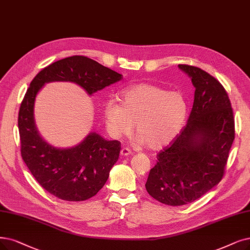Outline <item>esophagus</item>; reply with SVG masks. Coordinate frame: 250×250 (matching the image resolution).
<instances>
[{"instance_id":"34e87169","label":"esophagus","mask_w":250,"mask_h":250,"mask_svg":"<svg viewBox=\"0 0 250 250\" xmlns=\"http://www.w3.org/2000/svg\"><path fill=\"white\" fill-rule=\"evenodd\" d=\"M130 154H131L130 148H128V147H122V149H121V156H129Z\"/></svg>"}]
</instances>
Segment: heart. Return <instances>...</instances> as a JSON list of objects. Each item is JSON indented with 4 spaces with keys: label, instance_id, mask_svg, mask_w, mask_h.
Masks as SVG:
<instances>
[{
    "label": "heart",
    "instance_id": "obj_1",
    "mask_svg": "<svg viewBox=\"0 0 250 250\" xmlns=\"http://www.w3.org/2000/svg\"><path fill=\"white\" fill-rule=\"evenodd\" d=\"M121 103L108 101L104 109L108 133L118 138L137 130L133 141L160 148L170 143L184 127L188 105L185 95L151 84L128 87L120 94Z\"/></svg>",
    "mask_w": 250,
    "mask_h": 250
}]
</instances>
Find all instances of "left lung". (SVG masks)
Returning a JSON list of instances; mask_svg holds the SVG:
<instances>
[{
  "mask_svg": "<svg viewBox=\"0 0 250 250\" xmlns=\"http://www.w3.org/2000/svg\"><path fill=\"white\" fill-rule=\"evenodd\" d=\"M195 87L188 123L157 155L146 188L170 206L192 203L215 187L225 173L235 138L233 109L228 93L203 69L178 64Z\"/></svg>",
  "mask_w": 250,
  "mask_h": 250,
  "instance_id": "obj_1",
  "label": "left lung"
}]
</instances>
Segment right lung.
<instances>
[{
  "label": "right lung",
  "mask_w": 250,
  "mask_h": 250,
  "mask_svg": "<svg viewBox=\"0 0 250 250\" xmlns=\"http://www.w3.org/2000/svg\"><path fill=\"white\" fill-rule=\"evenodd\" d=\"M123 78L86 56L75 55L43 68L29 84L18 114L21 157L29 171L47 192L65 201H84L106 183L118 161L121 143L89 133L75 146L59 148L39 134L34 119L36 96L49 82H72L91 95Z\"/></svg>",
  "instance_id": "add662e5"
}]
</instances>
